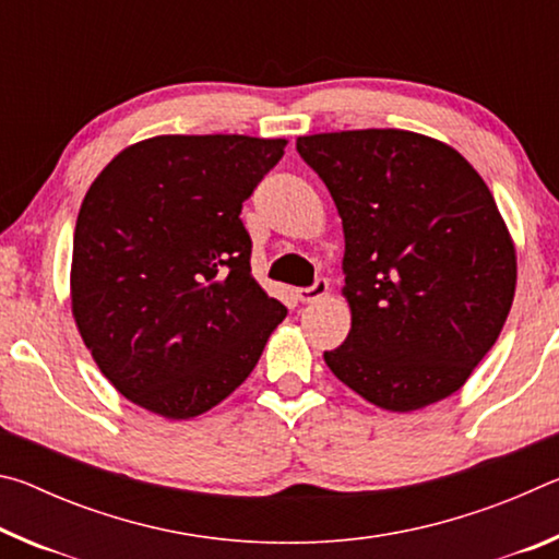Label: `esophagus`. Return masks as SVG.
I'll use <instances>...</instances> for the list:
<instances>
[{
	"label": "esophagus",
	"instance_id": "34e87169",
	"mask_svg": "<svg viewBox=\"0 0 559 559\" xmlns=\"http://www.w3.org/2000/svg\"><path fill=\"white\" fill-rule=\"evenodd\" d=\"M323 296H328V281L325 278H318L313 286L296 290V298L300 302H316V300H320Z\"/></svg>",
	"mask_w": 559,
	"mask_h": 559
}]
</instances>
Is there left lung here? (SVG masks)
<instances>
[{
    "label": "left lung",
    "mask_w": 559,
    "mask_h": 559,
    "mask_svg": "<svg viewBox=\"0 0 559 559\" xmlns=\"http://www.w3.org/2000/svg\"><path fill=\"white\" fill-rule=\"evenodd\" d=\"M345 231V343L325 362L382 409L414 412L459 392L503 330L515 246L466 157L409 130L298 138Z\"/></svg>",
    "instance_id": "1"
}]
</instances>
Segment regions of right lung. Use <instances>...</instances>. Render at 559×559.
<instances>
[{
	"mask_svg": "<svg viewBox=\"0 0 559 559\" xmlns=\"http://www.w3.org/2000/svg\"><path fill=\"white\" fill-rule=\"evenodd\" d=\"M286 140L159 135L96 177L73 234L71 308L110 384L192 419L257 367L286 306L251 276L241 206Z\"/></svg>",
	"mask_w": 559,
	"mask_h": 559,
	"instance_id": "add662e5",
	"label": "right lung"
}]
</instances>
